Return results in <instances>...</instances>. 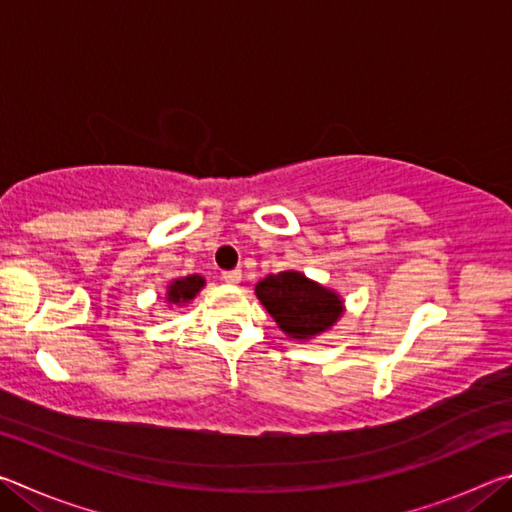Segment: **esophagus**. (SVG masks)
<instances>
[{"mask_svg":"<svg viewBox=\"0 0 512 512\" xmlns=\"http://www.w3.org/2000/svg\"><path fill=\"white\" fill-rule=\"evenodd\" d=\"M221 277L228 284H239L241 282V271H225Z\"/></svg>","mask_w":512,"mask_h":512,"instance_id":"1","label":"esophagus"}]
</instances>
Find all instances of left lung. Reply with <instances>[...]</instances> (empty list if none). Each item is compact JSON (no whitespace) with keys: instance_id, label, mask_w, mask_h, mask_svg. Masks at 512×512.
I'll list each match as a JSON object with an SVG mask.
<instances>
[{"instance_id":"obj_1","label":"left lung","mask_w":512,"mask_h":512,"mask_svg":"<svg viewBox=\"0 0 512 512\" xmlns=\"http://www.w3.org/2000/svg\"><path fill=\"white\" fill-rule=\"evenodd\" d=\"M255 293L291 339H311L332 327L343 314V305L334 291L307 280L298 271L264 277L257 282Z\"/></svg>"}]
</instances>
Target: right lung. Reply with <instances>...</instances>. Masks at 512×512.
Segmentation results:
<instances>
[{
  "label": "right lung",
  "instance_id": "1",
  "mask_svg": "<svg viewBox=\"0 0 512 512\" xmlns=\"http://www.w3.org/2000/svg\"><path fill=\"white\" fill-rule=\"evenodd\" d=\"M203 284H205V280H203V277H198V275H189V277H183V280H176L167 291L169 302L192 300L196 293L201 291Z\"/></svg>",
  "mask_w": 512,
  "mask_h": 512
}]
</instances>
